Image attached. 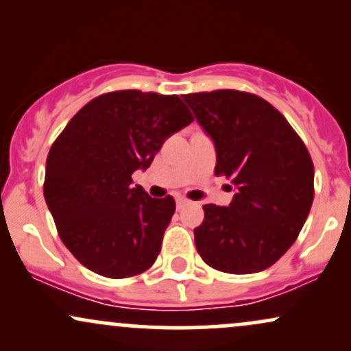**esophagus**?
Segmentation results:
<instances>
[{
	"mask_svg": "<svg viewBox=\"0 0 351 351\" xmlns=\"http://www.w3.org/2000/svg\"><path fill=\"white\" fill-rule=\"evenodd\" d=\"M188 203H189V201L186 198H183V196H178V198H176V208H178V209L184 208Z\"/></svg>",
	"mask_w": 351,
	"mask_h": 351,
	"instance_id": "1",
	"label": "esophagus"
}]
</instances>
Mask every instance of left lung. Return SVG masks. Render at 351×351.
Segmentation results:
<instances>
[{
	"label": "left lung",
	"mask_w": 351,
	"mask_h": 351,
	"mask_svg": "<svg viewBox=\"0 0 351 351\" xmlns=\"http://www.w3.org/2000/svg\"><path fill=\"white\" fill-rule=\"evenodd\" d=\"M216 148V175L236 186L229 206L204 204L201 259L228 274L271 267L295 243L313 201V163L267 100L241 90L183 95Z\"/></svg>",
	"instance_id": "obj_1"
}]
</instances>
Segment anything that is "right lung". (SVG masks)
I'll use <instances>...</instances> for the list:
<instances>
[{"label":"right lung","instance_id":"obj_1","mask_svg":"<svg viewBox=\"0 0 351 351\" xmlns=\"http://www.w3.org/2000/svg\"><path fill=\"white\" fill-rule=\"evenodd\" d=\"M193 122L178 95L117 90L84 106L52 143L44 198L84 267L110 279L138 276L162 249L175 199L132 186L168 136Z\"/></svg>","mask_w":351,"mask_h":351}]
</instances>
